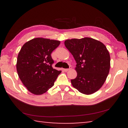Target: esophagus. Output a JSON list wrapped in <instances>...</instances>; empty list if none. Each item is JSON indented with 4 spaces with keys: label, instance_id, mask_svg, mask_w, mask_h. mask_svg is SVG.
Wrapping results in <instances>:
<instances>
[{
    "label": "esophagus",
    "instance_id": "esophagus-1",
    "mask_svg": "<svg viewBox=\"0 0 128 128\" xmlns=\"http://www.w3.org/2000/svg\"><path fill=\"white\" fill-rule=\"evenodd\" d=\"M71 69H72V66H69V68H68V69H64V70L65 72H68V71H69V70H70Z\"/></svg>",
    "mask_w": 128,
    "mask_h": 128
}]
</instances>
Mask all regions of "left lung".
Instances as JSON below:
<instances>
[{
    "label": "left lung",
    "mask_w": 128,
    "mask_h": 128,
    "mask_svg": "<svg viewBox=\"0 0 128 128\" xmlns=\"http://www.w3.org/2000/svg\"><path fill=\"white\" fill-rule=\"evenodd\" d=\"M66 48L76 62V78L72 86L78 92L90 95L100 89L110 69V55L103 43L88 37L65 40Z\"/></svg>",
    "instance_id": "obj_1"
}]
</instances>
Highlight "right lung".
<instances>
[{
  "label": "right lung",
  "mask_w": 128,
  "mask_h": 128,
  "mask_svg": "<svg viewBox=\"0 0 128 128\" xmlns=\"http://www.w3.org/2000/svg\"><path fill=\"white\" fill-rule=\"evenodd\" d=\"M60 43L59 40L36 38L26 42L21 48L17 56V72L24 85L32 94L46 92L62 72L52 68L51 56Z\"/></svg>",
  "instance_id": "1"
}]
</instances>
